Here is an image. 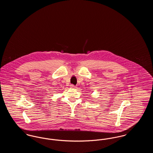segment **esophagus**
Wrapping results in <instances>:
<instances>
[{
    "label": "esophagus",
    "mask_w": 153,
    "mask_h": 153,
    "mask_svg": "<svg viewBox=\"0 0 153 153\" xmlns=\"http://www.w3.org/2000/svg\"><path fill=\"white\" fill-rule=\"evenodd\" d=\"M71 87L72 88H73V89H75V88H76V86H74V85H73V84L71 85Z\"/></svg>",
    "instance_id": "obj_1"
}]
</instances>
